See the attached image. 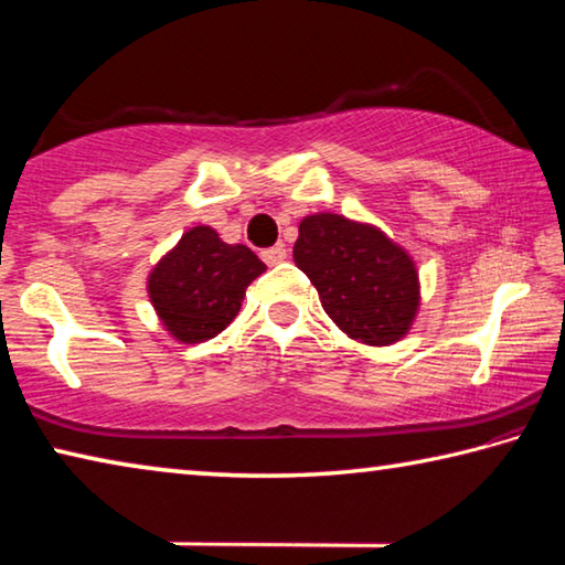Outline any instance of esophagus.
I'll return each mask as SVG.
<instances>
[{"label":"esophagus","instance_id":"obj_1","mask_svg":"<svg viewBox=\"0 0 565 565\" xmlns=\"http://www.w3.org/2000/svg\"><path fill=\"white\" fill-rule=\"evenodd\" d=\"M262 259L269 264V266H274V264H281L284 259H286V248H284V244H279V246H271V248H264L262 252Z\"/></svg>","mask_w":565,"mask_h":565}]
</instances>
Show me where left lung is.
<instances>
[{"label": "left lung", "mask_w": 565, "mask_h": 565, "mask_svg": "<svg viewBox=\"0 0 565 565\" xmlns=\"http://www.w3.org/2000/svg\"><path fill=\"white\" fill-rule=\"evenodd\" d=\"M294 262L317 286L323 311L351 339L386 347L411 329L418 309L416 266L379 228L339 214L306 216Z\"/></svg>", "instance_id": "left-lung-1"}]
</instances>
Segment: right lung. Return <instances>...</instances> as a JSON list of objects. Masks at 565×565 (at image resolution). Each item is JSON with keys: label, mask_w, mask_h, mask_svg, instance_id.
Masks as SVG:
<instances>
[{"label": "right lung", "mask_w": 565, "mask_h": 565, "mask_svg": "<svg viewBox=\"0 0 565 565\" xmlns=\"http://www.w3.org/2000/svg\"><path fill=\"white\" fill-rule=\"evenodd\" d=\"M266 264L244 244H224L214 228L194 226L149 276L151 303L171 337L214 339L242 309L246 286Z\"/></svg>", "instance_id": "1"}]
</instances>
